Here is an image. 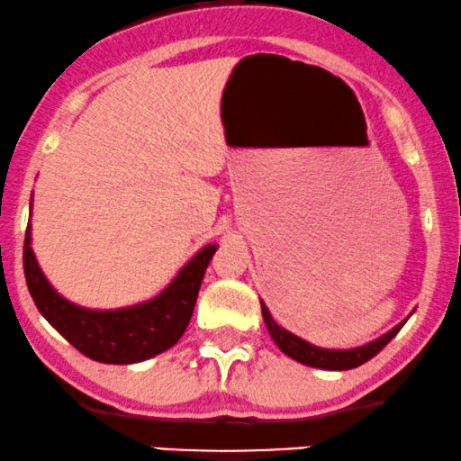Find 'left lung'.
<instances>
[{
    "instance_id": "obj_1",
    "label": "left lung",
    "mask_w": 461,
    "mask_h": 461,
    "mask_svg": "<svg viewBox=\"0 0 461 461\" xmlns=\"http://www.w3.org/2000/svg\"><path fill=\"white\" fill-rule=\"evenodd\" d=\"M261 314H264L266 328L270 331L272 340L276 342V347L281 348L285 355H289L291 359L300 361V364L311 366V368H321V370H351L357 368V366L366 364V361L375 357V355L381 351L383 347L387 345L392 338L398 334V331L404 328V321L395 325L393 330H389L387 334L378 336L376 340L366 342L361 347H353V348H323V347H314L311 342L304 340V338L291 334L289 330H285L272 319L267 306L261 302Z\"/></svg>"
}]
</instances>
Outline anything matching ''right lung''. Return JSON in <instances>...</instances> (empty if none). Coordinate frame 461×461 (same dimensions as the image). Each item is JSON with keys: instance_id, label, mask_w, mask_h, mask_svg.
Returning <instances> with one entry per match:
<instances>
[{"instance_id": "right-lung-1", "label": "right lung", "mask_w": 461, "mask_h": 461, "mask_svg": "<svg viewBox=\"0 0 461 461\" xmlns=\"http://www.w3.org/2000/svg\"><path fill=\"white\" fill-rule=\"evenodd\" d=\"M217 244H206L180 267L176 276L155 298L125 308H85L57 294L44 276L32 249L27 225L23 267L25 281L42 317L86 357L102 364H138L176 345L194 314L203 272Z\"/></svg>"}]
</instances>
